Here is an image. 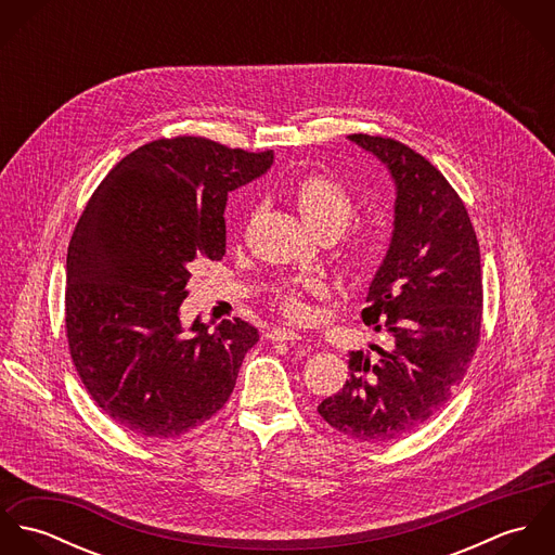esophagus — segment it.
Wrapping results in <instances>:
<instances>
[{
    "label": "esophagus",
    "mask_w": 555,
    "mask_h": 555,
    "mask_svg": "<svg viewBox=\"0 0 555 555\" xmlns=\"http://www.w3.org/2000/svg\"><path fill=\"white\" fill-rule=\"evenodd\" d=\"M267 337H269L271 341H299V339H301V335H299L297 331L286 328V326H273V328L267 333Z\"/></svg>",
    "instance_id": "1"
}]
</instances>
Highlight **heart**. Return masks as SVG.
Listing matches in <instances>:
<instances>
[{
  "instance_id": "1",
  "label": "heart",
  "mask_w": 555,
  "mask_h": 555,
  "mask_svg": "<svg viewBox=\"0 0 555 555\" xmlns=\"http://www.w3.org/2000/svg\"><path fill=\"white\" fill-rule=\"evenodd\" d=\"M293 203L299 209L304 222L318 237L339 235L357 211L352 192L331 175L312 172L301 177L291 190ZM391 224L387 218L376 216L352 229L344 231L339 243V258L352 271L374 269L389 251ZM275 306L293 320L310 317V299H328L331 286L322 278H288L280 280L271 288Z\"/></svg>"
}]
</instances>
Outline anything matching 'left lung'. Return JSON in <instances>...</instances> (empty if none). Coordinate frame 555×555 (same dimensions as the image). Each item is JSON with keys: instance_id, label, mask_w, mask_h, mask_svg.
<instances>
[{"instance_id": "1", "label": "left lung", "mask_w": 555, "mask_h": 555, "mask_svg": "<svg viewBox=\"0 0 555 555\" xmlns=\"http://www.w3.org/2000/svg\"><path fill=\"white\" fill-rule=\"evenodd\" d=\"M348 139L396 179V231L361 312L385 331V346H372L374 357L350 352V378L318 414L350 438L391 442L438 414L470 367L482 322L480 249L464 201L429 159L389 137Z\"/></svg>"}]
</instances>
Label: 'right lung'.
Returning a JSON list of instances; mask_svg holds the SVG:
<instances>
[{
  "mask_svg": "<svg viewBox=\"0 0 555 555\" xmlns=\"http://www.w3.org/2000/svg\"><path fill=\"white\" fill-rule=\"evenodd\" d=\"M273 152L203 137L152 141L91 194L68 245L66 337L91 399L145 438H177L224 408L258 328L235 318L181 326L194 260L227 254L229 192Z\"/></svg>",
  "mask_w": 555,
  "mask_h": 555,
  "instance_id": "1",
  "label": "right lung"
}]
</instances>
